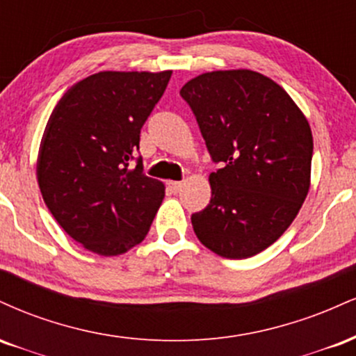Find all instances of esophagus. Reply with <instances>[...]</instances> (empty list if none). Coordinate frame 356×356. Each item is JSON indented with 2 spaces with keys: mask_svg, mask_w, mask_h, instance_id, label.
<instances>
[{
  "mask_svg": "<svg viewBox=\"0 0 356 356\" xmlns=\"http://www.w3.org/2000/svg\"><path fill=\"white\" fill-rule=\"evenodd\" d=\"M167 186H169V189L172 191V192H179V191H181V187H182V182H177V181H170L169 184H167Z\"/></svg>",
  "mask_w": 356,
  "mask_h": 356,
  "instance_id": "esophagus-1",
  "label": "esophagus"
}]
</instances>
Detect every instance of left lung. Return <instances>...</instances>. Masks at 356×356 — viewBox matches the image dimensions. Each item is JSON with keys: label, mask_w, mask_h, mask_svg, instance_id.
<instances>
[{"label": "left lung", "mask_w": 356, "mask_h": 356, "mask_svg": "<svg viewBox=\"0 0 356 356\" xmlns=\"http://www.w3.org/2000/svg\"><path fill=\"white\" fill-rule=\"evenodd\" d=\"M214 164L211 201L191 216L216 254L246 259L288 229L309 189L308 120L276 81L251 70L202 73L181 90Z\"/></svg>", "instance_id": "obj_1"}]
</instances>
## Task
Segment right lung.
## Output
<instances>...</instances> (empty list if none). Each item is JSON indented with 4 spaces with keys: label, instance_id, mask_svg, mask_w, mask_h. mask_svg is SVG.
<instances>
[{
    "label": "right lung",
    "instance_id": "obj_1",
    "mask_svg": "<svg viewBox=\"0 0 356 356\" xmlns=\"http://www.w3.org/2000/svg\"><path fill=\"white\" fill-rule=\"evenodd\" d=\"M172 72H100L61 97L36 175L56 222L88 251L117 256L145 238L164 199L137 155L140 129ZM136 160V170L128 164Z\"/></svg>",
    "mask_w": 356,
    "mask_h": 356
}]
</instances>
